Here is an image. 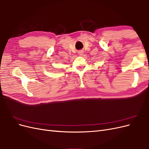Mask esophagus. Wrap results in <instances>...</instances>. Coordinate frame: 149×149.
Instances as JSON below:
<instances>
[{
    "label": "esophagus",
    "mask_w": 149,
    "mask_h": 149,
    "mask_svg": "<svg viewBox=\"0 0 149 149\" xmlns=\"http://www.w3.org/2000/svg\"><path fill=\"white\" fill-rule=\"evenodd\" d=\"M83 52H81V51H80V52H78V54L79 55H83Z\"/></svg>",
    "instance_id": "esophagus-1"
}]
</instances>
